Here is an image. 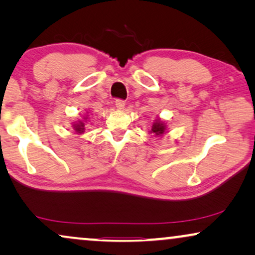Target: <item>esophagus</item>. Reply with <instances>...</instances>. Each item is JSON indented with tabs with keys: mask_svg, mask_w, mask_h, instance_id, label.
<instances>
[{
	"mask_svg": "<svg viewBox=\"0 0 255 255\" xmlns=\"http://www.w3.org/2000/svg\"><path fill=\"white\" fill-rule=\"evenodd\" d=\"M116 108H117V110H123L124 109V107H125V102L123 100H117L116 101Z\"/></svg>",
	"mask_w": 255,
	"mask_h": 255,
	"instance_id": "1",
	"label": "esophagus"
}]
</instances>
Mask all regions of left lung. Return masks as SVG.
<instances>
[{"label":"left lung","instance_id":"1","mask_svg":"<svg viewBox=\"0 0 255 255\" xmlns=\"http://www.w3.org/2000/svg\"><path fill=\"white\" fill-rule=\"evenodd\" d=\"M149 133L154 134L155 137H161L165 133H167V123L166 121H163L162 118H160L159 116L155 118V121L153 122L151 130L148 131Z\"/></svg>","mask_w":255,"mask_h":255}]
</instances>
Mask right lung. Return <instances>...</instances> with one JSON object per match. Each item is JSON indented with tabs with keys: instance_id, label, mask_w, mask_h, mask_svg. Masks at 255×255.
I'll use <instances>...</instances> for the list:
<instances>
[{
	"instance_id": "add662e5",
	"label": "right lung",
	"mask_w": 255,
	"mask_h": 255,
	"mask_svg": "<svg viewBox=\"0 0 255 255\" xmlns=\"http://www.w3.org/2000/svg\"><path fill=\"white\" fill-rule=\"evenodd\" d=\"M88 122H89V113L87 111V114L83 115V116H81V118H79L78 121L73 122V123H72L73 130H74L78 134L85 133V131H86L85 127L87 124H88Z\"/></svg>"
}]
</instances>
